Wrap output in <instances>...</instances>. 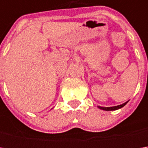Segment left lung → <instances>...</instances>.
<instances>
[{"label":"left lung","mask_w":148,"mask_h":148,"mask_svg":"<svg viewBox=\"0 0 148 148\" xmlns=\"http://www.w3.org/2000/svg\"><path fill=\"white\" fill-rule=\"evenodd\" d=\"M127 103H128V101H127V102H125V103H123V104H122V105H117V106H113V107H100V106H98V107H99L100 110H106V111L116 110H119V109H120V108L123 107V106L126 105Z\"/></svg>","instance_id":"8db88e82"}]
</instances>
